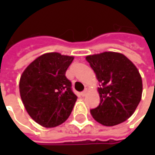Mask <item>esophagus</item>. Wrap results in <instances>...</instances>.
Listing matches in <instances>:
<instances>
[{"mask_svg": "<svg viewBox=\"0 0 155 155\" xmlns=\"http://www.w3.org/2000/svg\"><path fill=\"white\" fill-rule=\"evenodd\" d=\"M86 94H87V90H84V91H82V92L81 93V96H85Z\"/></svg>", "mask_w": 155, "mask_h": 155, "instance_id": "34e87169", "label": "esophagus"}]
</instances>
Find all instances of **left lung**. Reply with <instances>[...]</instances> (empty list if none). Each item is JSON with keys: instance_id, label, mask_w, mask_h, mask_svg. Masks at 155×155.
I'll return each mask as SVG.
<instances>
[{"instance_id": "obj_1", "label": "left lung", "mask_w": 155, "mask_h": 155, "mask_svg": "<svg viewBox=\"0 0 155 155\" xmlns=\"http://www.w3.org/2000/svg\"><path fill=\"white\" fill-rule=\"evenodd\" d=\"M96 74L101 103L91 110L94 120L104 126H114L128 120L140 104L143 84L136 66L117 52L86 56Z\"/></svg>"}]
</instances>
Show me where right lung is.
I'll return each mask as SVG.
<instances>
[{
	"instance_id": "right-lung-1",
	"label": "right lung",
	"mask_w": 155,
	"mask_h": 155,
	"mask_svg": "<svg viewBox=\"0 0 155 155\" xmlns=\"http://www.w3.org/2000/svg\"><path fill=\"white\" fill-rule=\"evenodd\" d=\"M73 56L46 53L26 67L20 80V94L29 115L45 128L60 125L67 120L77 96L65 72Z\"/></svg>"
}]
</instances>
